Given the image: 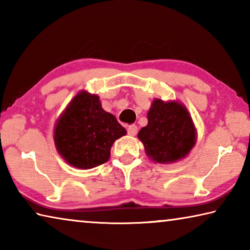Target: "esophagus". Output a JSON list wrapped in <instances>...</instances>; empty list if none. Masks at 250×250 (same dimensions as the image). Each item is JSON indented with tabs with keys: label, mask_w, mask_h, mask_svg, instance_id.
I'll list each match as a JSON object with an SVG mask.
<instances>
[{
	"label": "esophagus",
	"mask_w": 250,
	"mask_h": 250,
	"mask_svg": "<svg viewBox=\"0 0 250 250\" xmlns=\"http://www.w3.org/2000/svg\"><path fill=\"white\" fill-rule=\"evenodd\" d=\"M138 133V126L135 125H131L128 126V134L129 135H135Z\"/></svg>",
	"instance_id": "esophagus-1"
}]
</instances>
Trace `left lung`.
Wrapping results in <instances>:
<instances>
[{
    "label": "left lung",
    "instance_id": "8db88e82",
    "mask_svg": "<svg viewBox=\"0 0 250 250\" xmlns=\"http://www.w3.org/2000/svg\"><path fill=\"white\" fill-rule=\"evenodd\" d=\"M146 154L158 163H172L195 145V128L184 105L155 99L147 112V125L138 133Z\"/></svg>",
    "mask_w": 250,
    "mask_h": 250
}]
</instances>
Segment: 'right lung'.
<instances>
[{"label": "right lung", "instance_id": "right-lung-1", "mask_svg": "<svg viewBox=\"0 0 250 250\" xmlns=\"http://www.w3.org/2000/svg\"><path fill=\"white\" fill-rule=\"evenodd\" d=\"M125 133L116 117L101 107L98 96L83 91L58 119L54 140L70 166L92 168L107 162L113 142Z\"/></svg>", "mask_w": 250, "mask_h": 250}]
</instances>
